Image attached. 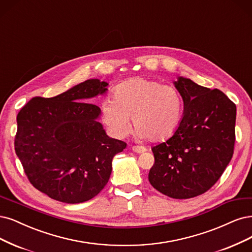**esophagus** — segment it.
Returning a JSON list of instances; mask_svg holds the SVG:
<instances>
[{
  "label": "esophagus",
  "instance_id": "1",
  "mask_svg": "<svg viewBox=\"0 0 252 252\" xmlns=\"http://www.w3.org/2000/svg\"><path fill=\"white\" fill-rule=\"evenodd\" d=\"M131 149H132L133 152L138 153V154H140V153H144V152L147 151L146 147H143V146H132Z\"/></svg>",
  "mask_w": 252,
  "mask_h": 252
}]
</instances>
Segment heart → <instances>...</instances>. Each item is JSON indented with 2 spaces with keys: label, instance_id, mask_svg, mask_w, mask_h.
Masks as SVG:
<instances>
[{
  "label": "heart",
  "instance_id": "1",
  "mask_svg": "<svg viewBox=\"0 0 252 252\" xmlns=\"http://www.w3.org/2000/svg\"><path fill=\"white\" fill-rule=\"evenodd\" d=\"M182 115L184 100L175 88L142 77L119 84L101 107L103 123L118 138L129 133L132 118L138 140H166L177 131Z\"/></svg>",
  "mask_w": 252,
  "mask_h": 252
}]
</instances>
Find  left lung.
Listing matches in <instances>:
<instances>
[{
	"label": "left lung",
	"mask_w": 252,
	"mask_h": 252,
	"mask_svg": "<svg viewBox=\"0 0 252 252\" xmlns=\"http://www.w3.org/2000/svg\"><path fill=\"white\" fill-rule=\"evenodd\" d=\"M184 100L177 131L152 147L151 186L174 199L205 193L223 174L233 154L237 107L219 90L178 76L173 81Z\"/></svg>",
	"instance_id": "obj_1"
}]
</instances>
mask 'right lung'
Here are the masks:
<instances>
[{
    "label": "right lung",
    "mask_w": 252,
    "mask_h": 252,
    "mask_svg": "<svg viewBox=\"0 0 252 252\" xmlns=\"http://www.w3.org/2000/svg\"><path fill=\"white\" fill-rule=\"evenodd\" d=\"M109 84L89 79L53 98H33L16 118L15 152L33 187L54 200L81 203L106 186L126 143L106 134L89 101Z\"/></svg>",
    "instance_id": "1"
}]
</instances>
